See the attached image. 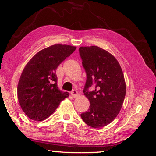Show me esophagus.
Wrapping results in <instances>:
<instances>
[{
  "mask_svg": "<svg viewBox=\"0 0 156 156\" xmlns=\"http://www.w3.org/2000/svg\"><path fill=\"white\" fill-rule=\"evenodd\" d=\"M71 95H72V97H73V98L77 97V96H78V91H76V90H73L72 92H71Z\"/></svg>",
  "mask_w": 156,
  "mask_h": 156,
  "instance_id": "esophagus-1",
  "label": "esophagus"
}]
</instances>
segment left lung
<instances>
[{
	"mask_svg": "<svg viewBox=\"0 0 156 156\" xmlns=\"http://www.w3.org/2000/svg\"><path fill=\"white\" fill-rule=\"evenodd\" d=\"M79 54L87 73L83 93L89 100L82 119L93 128L109 125L119 113L126 94L122 69L115 58L97 46L80 47ZM94 86L95 89L89 91Z\"/></svg>",
	"mask_w": 156,
	"mask_h": 156,
	"instance_id": "obj_1",
	"label": "left lung"
}]
</instances>
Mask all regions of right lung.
I'll return each mask as SVG.
<instances>
[{"label": "right lung", "mask_w": 156, "mask_h": 156, "mask_svg": "<svg viewBox=\"0 0 156 156\" xmlns=\"http://www.w3.org/2000/svg\"><path fill=\"white\" fill-rule=\"evenodd\" d=\"M76 49L67 44H54L37 53L26 65L17 93L20 107L30 119H46L69 96L67 92L58 89L56 71Z\"/></svg>", "instance_id": "1"}]
</instances>
